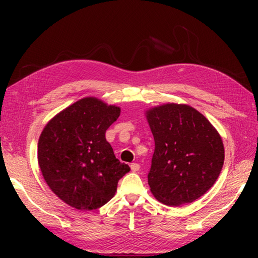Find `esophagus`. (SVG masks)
Segmentation results:
<instances>
[{
	"mask_svg": "<svg viewBox=\"0 0 258 258\" xmlns=\"http://www.w3.org/2000/svg\"><path fill=\"white\" fill-rule=\"evenodd\" d=\"M131 169H132V172H138L140 169V165L138 163H132L131 164Z\"/></svg>",
	"mask_w": 258,
	"mask_h": 258,
	"instance_id": "esophagus-1",
	"label": "esophagus"
}]
</instances>
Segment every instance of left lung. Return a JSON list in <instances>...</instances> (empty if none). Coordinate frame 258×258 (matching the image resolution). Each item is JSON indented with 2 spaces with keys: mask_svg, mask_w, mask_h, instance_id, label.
Here are the masks:
<instances>
[{
  "mask_svg": "<svg viewBox=\"0 0 258 258\" xmlns=\"http://www.w3.org/2000/svg\"><path fill=\"white\" fill-rule=\"evenodd\" d=\"M155 140L148 183L167 206L195 202L216 182L224 147L209 120L187 104L167 103L147 111Z\"/></svg>",
  "mask_w": 258,
  "mask_h": 258,
  "instance_id": "8db88e82",
  "label": "left lung"
}]
</instances>
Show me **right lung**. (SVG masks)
I'll return each mask as SVG.
<instances>
[{"instance_id":"add662e5","label":"right lung","mask_w":258,"mask_h":258,"mask_svg":"<svg viewBox=\"0 0 258 258\" xmlns=\"http://www.w3.org/2000/svg\"><path fill=\"white\" fill-rule=\"evenodd\" d=\"M119 115V107L89 97L59 112L43 130L38 165L50 189L69 206L80 211L100 208L130 172L106 140V131Z\"/></svg>"}]
</instances>
